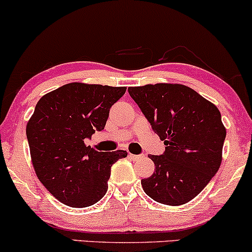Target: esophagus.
I'll use <instances>...</instances> for the list:
<instances>
[{
	"label": "esophagus",
	"mask_w": 252,
	"mask_h": 252,
	"mask_svg": "<svg viewBox=\"0 0 252 252\" xmlns=\"http://www.w3.org/2000/svg\"><path fill=\"white\" fill-rule=\"evenodd\" d=\"M129 157H130L132 160H139L142 156H140V154H131L130 153V154H129Z\"/></svg>",
	"instance_id": "obj_1"
}]
</instances>
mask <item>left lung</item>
I'll return each mask as SVG.
<instances>
[{
    "mask_svg": "<svg viewBox=\"0 0 252 252\" xmlns=\"http://www.w3.org/2000/svg\"><path fill=\"white\" fill-rule=\"evenodd\" d=\"M128 92L166 146L161 156H149L156 168L141 181L143 190L162 204L189 202L220 167L226 137L220 111L184 85H146Z\"/></svg>",
    "mask_w": 252,
    "mask_h": 252,
    "instance_id": "left-lung-1",
    "label": "left lung"
}]
</instances>
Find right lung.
I'll use <instances>...</instances> for the list:
<instances>
[{"mask_svg":"<svg viewBox=\"0 0 252 252\" xmlns=\"http://www.w3.org/2000/svg\"><path fill=\"white\" fill-rule=\"evenodd\" d=\"M126 87L71 82L43 95L26 126L33 167L60 202L90 207L107 191L111 166L126 151L98 152L85 141L105 128Z\"/></svg>","mask_w":252,"mask_h":252,"instance_id":"add662e5","label":"right lung"}]
</instances>
